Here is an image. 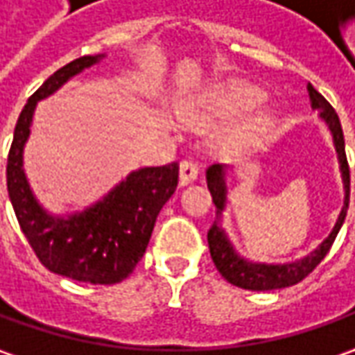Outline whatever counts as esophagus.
Segmentation results:
<instances>
[{"label": "esophagus", "instance_id": "34e87169", "mask_svg": "<svg viewBox=\"0 0 355 355\" xmlns=\"http://www.w3.org/2000/svg\"><path fill=\"white\" fill-rule=\"evenodd\" d=\"M178 175H180V184H182V187H184V184H190V182H194V180L198 178V165H196L194 161H190V159H184V161L180 163Z\"/></svg>", "mask_w": 355, "mask_h": 355}]
</instances>
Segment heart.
Wrapping results in <instances>:
<instances>
[{
  "instance_id": "1",
  "label": "heart",
  "mask_w": 355,
  "mask_h": 355,
  "mask_svg": "<svg viewBox=\"0 0 355 355\" xmlns=\"http://www.w3.org/2000/svg\"><path fill=\"white\" fill-rule=\"evenodd\" d=\"M265 102V94L251 84H224L210 88L202 96H194L184 102L180 117L192 128H206L220 121H230L251 114ZM273 125V117L269 112H259L245 119L234 133L232 143L236 145H253L267 135Z\"/></svg>"
}]
</instances>
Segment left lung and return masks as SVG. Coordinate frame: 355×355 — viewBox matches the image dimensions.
<instances>
[{"label": "left lung", "instance_id": "left-lung-1", "mask_svg": "<svg viewBox=\"0 0 355 355\" xmlns=\"http://www.w3.org/2000/svg\"><path fill=\"white\" fill-rule=\"evenodd\" d=\"M309 98H311V107L318 110V117L330 129V135L334 141V149L338 155V165H340V175H342V184H344V206L338 214V220L332 232L304 257L297 261L288 263H259L250 261L243 255H239L234 243L227 238L226 230L222 226V214L226 210L227 202V182H226V165H210L206 168V184L212 194V200L216 204V220L212 227L208 230V248L214 261L216 269L220 275L226 279L227 283L236 285L239 288L248 291H275V288H285L291 285H297L304 277L311 273L312 269L322 261L326 253L330 251L334 239H336L340 227L346 220L349 204V166L346 159V145H344V131L340 125L338 114L334 107L326 102L322 94L316 92L312 84L306 86Z\"/></svg>", "mask_w": 355, "mask_h": 355}]
</instances>
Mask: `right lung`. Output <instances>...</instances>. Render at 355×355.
Segmentation results:
<instances>
[{
    "label": "right lung",
    "instance_id": "1",
    "mask_svg": "<svg viewBox=\"0 0 355 355\" xmlns=\"http://www.w3.org/2000/svg\"><path fill=\"white\" fill-rule=\"evenodd\" d=\"M105 55L80 56L58 68L25 104L7 157V192L17 222L46 269L92 285L128 279L149 245L157 216L178 184V165L139 166L78 212L53 214L37 200L23 168L37 104Z\"/></svg>",
    "mask_w": 355,
    "mask_h": 355
}]
</instances>
